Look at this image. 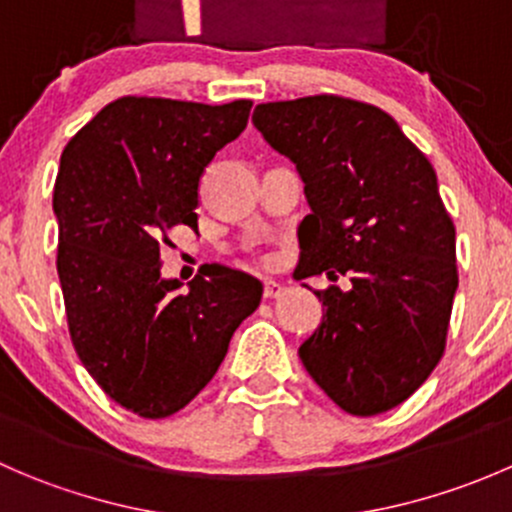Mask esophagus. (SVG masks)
<instances>
[{
	"label": "esophagus",
	"instance_id": "esophagus-1",
	"mask_svg": "<svg viewBox=\"0 0 512 512\" xmlns=\"http://www.w3.org/2000/svg\"><path fill=\"white\" fill-rule=\"evenodd\" d=\"M282 289H285V287H282L280 282L267 280V282H265V289H262V294H265L267 299H277V297H280V294H282Z\"/></svg>",
	"mask_w": 512,
	"mask_h": 512
}]
</instances>
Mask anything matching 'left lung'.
Returning a JSON list of instances; mask_svg holds the SVG:
<instances>
[{"instance_id":"1","label":"left lung","mask_w":512,"mask_h":512,"mask_svg":"<svg viewBox=\"0 0 512 512\" xmlns=\"http://www.w3.org/2000/svg\"><path fill=\"white\" fill-rule=\"evenodd\" d=\"M252 123L292 160L312 210L299 223L297 280H352L314 292L322 324L299 359L339 409L384 414L431 376L446 347L456 227L436 170L389 113L352 98L260 103Z\"/></svg>"}]
</instances>
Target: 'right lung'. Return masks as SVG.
I'll use <instances>...</instances> for the list:
<instances>
[{"instance_id": "1", "label": "right lung", "mask_w": 512, "mask_h": 512, "mask_svg": "<svg viewBox=\"0 0 512 512\" xmlns=\"http://www.w3.org/2000/svg\"><path fill=\"white\" fill-rule=\"evenodd\" d=\"M250 108L245 98L208 106L123 96L61 153L56 270L71 342L96 384L143 418L188 406L262 299L255 277L223 265L188 289L160 277L165 232L198 225L200 178L245 131Z\"/></svg>"}]
</instances>
